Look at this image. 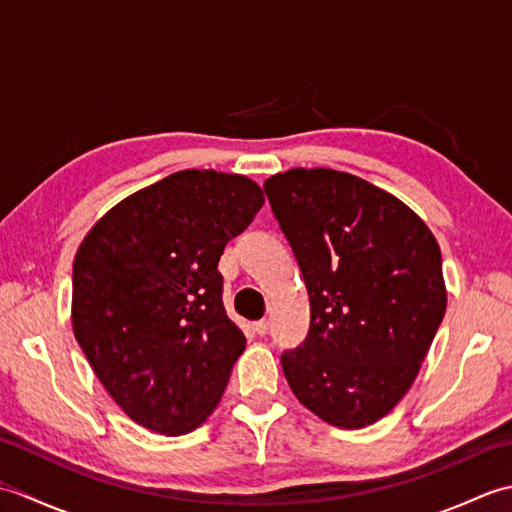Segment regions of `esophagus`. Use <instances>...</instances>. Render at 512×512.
Wrapping results in <instances>:
<instances>
[{"label": "esophagus", "mask_w": 512, "mask_h": 512, "mask_svg": "<svg viewBox=\"0 0 512 512\" xmlns=\"http://www.w3.org/2000/svg\"><path fill=\"white\" fill-rule=\"evenodd\" d=\"M253 330L259 334V336H264V334H268V321L266 319H262V321H255V325H253Z\"/></svg>", "instance_id": "esophagus-1"}]
</instances>
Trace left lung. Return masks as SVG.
I'll return each instance as SVG.
<instances>
[{
    "mask_svg": "<svg viewBox=\"0 0 512 512\" xmlns=\"http://www.w3.org/2000/svg\"><path fill=\"white\" fill-rule=\"evenodd\" d=\"M310 297V330L281 354L292 394L341 429L398 405L447 290L436 237L407 204L352 173L290 169L264 182Z\"/></svg>",
    "mask_w": 512,
    "mask_h": 512,
    "instance_id": "obj_1",
    "label": "left lung"
}]
</instances>
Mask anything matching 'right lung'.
<instances>
[{
	"label": "right lung",
	"instance_id": "right-lung-1",
	"mask_svg": "<svg viewBox=\"0 0 512 512\" xmlns=\"http://www.w3.org/2000/svg\"><path fill=\"white\" fill-rule=\"evenodd\" d=\"M262 204L246 176L184 169L118 202L76 250L74 336L140 427L182 436L220 402L246 336L217 264Z\"/></svg>",
	"mask_w": 512,
	"mask_h": 512
}]
</instances>
